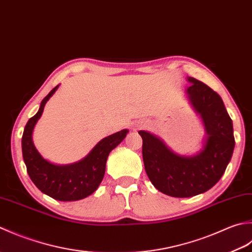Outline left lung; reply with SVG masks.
<instances>
[{
    "label": "left lung",
    "mask_w": 252,
    "mask_h": 252,
    "mask_svg": "<svg viewBox=\"0 0 252 252\" xmlns=\"http://www.w3.org/2000/svg\"><path fill=\"white\" fill-rule=\"evenodd\" d=\"M188 97L204 122L207 141L194 157H181L147 131L142 138V158L147 175L158 191L176 198L205 192L217 184L233 156V122L220 96L209 86L189 77Z\"/></svg>",
    "instance_id": "obj_1"
}]
</instances>
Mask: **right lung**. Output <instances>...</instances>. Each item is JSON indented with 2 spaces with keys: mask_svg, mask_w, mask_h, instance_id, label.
<instances>
[{
  "mask_svg": "<svg viewBox=\"0 0 252 252\" xmlns=\"http://www.w3.org/2000/svg\"><path fill=\"white\" fill-rule=\"evenodd\" d=\"M58 87L49 92L41 102L37 114L26 124L22 138L23 157L29 177L41 191L60 201H76L90 196L96 190L104 176L107 157L123 141L128 130L123 129L105 137L88 156L74 164L55 165L44 160L34 148L32 135L35 123L42 115L45 103Z\"/></svg>",
  "mask_w": 252,
  "mask_h": 252,
  "instance_id": "1",
  "label": "right lung"
}]
</instances>
